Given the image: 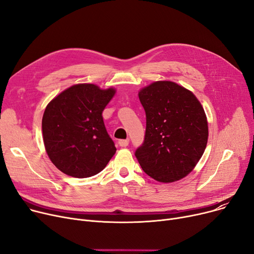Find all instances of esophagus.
<instances>
[{"label": "esophagus", "mask_w": 254, "mask_h": 254, "mask_svg": "<svg viewBox=\"0 0 254 254\" xmlns=\"http://www.w3.org/2000/svg\"><path fill=\"white\" fill-rule=\"evenodd\" d=\"M118 144H119V146H122V147H127V146L128 145V139L119 140V141H118Z\"/></svg>", "instance_id": "1"}]
</instances>
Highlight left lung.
Wrapping results in <instances>:
<instances>
[{
	"mask_svg": "<svg viewBox=\"0 0 254 254\" xmlns=\"http://www.w3.org/2000/svg\"><path fill=\"white\" fill-rule=\"evenodd\" d=\"M139 99L146 130L135 155L142 170L159 182L180 180L206 149L208 123L201 103L191 91L171 81L144 87Z\"/></svg>",
	"mask_w": 254,
	"mask_h": 254,
	"instance_id": "8db88e82",
	"label": "left lung"
}]
</instances>
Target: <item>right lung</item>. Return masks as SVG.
I'll return each mask as SVG.
<instances>
[{"instance_id":"add662e5","label":"right lung","mask_w":254,"mask_h":254,"mask_svg":"<svg viewBox=\"0 0 254 254\" xmlns=\"http://www.w3.org/2000/svg\"><path fill=\"white\" fill-rule=\"evenodd\" d=\"M114 93L113 88L76 84L47 105L42 118L45 149L64 174L76 178L97 175L114 155L115 144L102 116Z\"/></svg>"}]
</instances>
